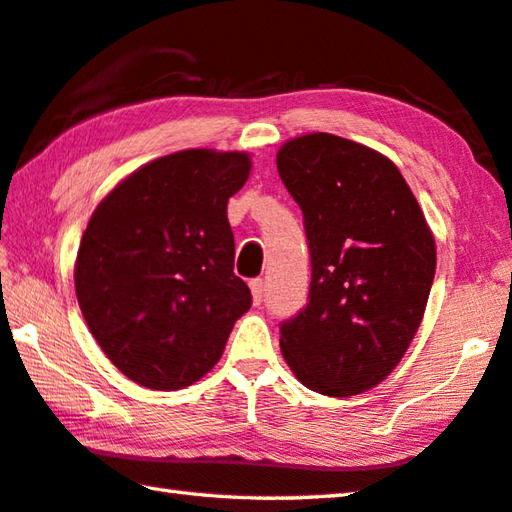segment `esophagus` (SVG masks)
I'll return each instance as SVG.
<instances>
[{"instance_id":"obj_1","label":"esophagus","mask_w":512,"mask_h":512,"mask_svg":"<svg viewBox=\"0 0 512 512\" xmlns=\"http://www.w3.org/2000/svg\"><path fill=\"white\" fill-rule=\"evenodd\" d=\"M249 290H251V299H254V306H261V303H263V292H265L263 279H251L249 281Z\"/></svg>"}]
</instances>
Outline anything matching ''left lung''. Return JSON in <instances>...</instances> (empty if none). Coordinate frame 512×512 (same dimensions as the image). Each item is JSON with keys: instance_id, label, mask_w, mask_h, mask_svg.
<instances>
[{"instance_id": "obj_1", "label": "left lung", "mask_w": 512, "mask_h": 512, "mask_svg": "<svg viewBox=\"0 0 512 512\" xmlns=\"http://www.w3.org/2000/svg\"><path fill=\"white\" fill-rule=\"evenodd\" d=\"M276 168L312 265L306 308L281 321L283 357L308 389L357 396L396 369L423 321L434 236L396 164L362 143L306 134Z\"/></svg>"}]
</instances>
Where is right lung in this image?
Masks as SVG:
<instances>
[{
    "label": "right lung",
    "mask_w": 512,
    "mask_h": 512,
    "mask_svg": "<svg viewBox=\"0 0 512 512\" xmlns=\"http://www.w3.org/2000/svg\"><path fill=\"white\" fill-rule=\"evenodd\" d=\"M245 152L182 150L123 179L96 206L76 261V297L123 375L184 389L220 360L251 306L233 274L227 202L249 177Z\"/></svg>",
    "instance_id": "right-lung-1"
}]
</instances>
